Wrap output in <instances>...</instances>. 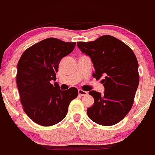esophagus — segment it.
<instances>
[{"mask_svg": "<svg viewBox=\"0 0 155 155\" xmlns=\"http://www.w3.org/2000/svg\"><path fill=\"white\" fill-rule=\"evenodd\" d=\"M78 92H79V96H86V95H87V92L82 91V90H79V91Z\"/></svg>", "mask_w": 155, "mask_h": 155, "instance_id": "obj_1", "label": "esophagus"}]
</instances>
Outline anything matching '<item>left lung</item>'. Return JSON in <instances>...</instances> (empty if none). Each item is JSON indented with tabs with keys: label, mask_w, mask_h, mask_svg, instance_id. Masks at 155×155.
<instances>
[{
	"label": "left lung",
	"mask_w": 155,
	"mask_h": 155,
	"mask_svg": "<svg viewBox=\"0 0 155 155\" xmlns=\"http://www.w3.org/2000/svg\"><path fill=\"white\" fill-rule=\"evenodd\" d=\"M77 46L91 59L93 77H104L103 94L89 92L94 104L87 110L88 117L100 125L116 124L130 112L138 87V62L135 54L128 45L110 35L95 41L78 42Z\"/></svg>",
	"instance_id": "8db88e82"
}]
</instances>
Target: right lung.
Returning <instances> with one entry per match:
<instances>
[{
    "instance_id": "obj_1",
    "label": "right lung",
    "mask_w": 155,
    "mask_h": 155,
    "mask_svg": "<svg viewBox=\"0 0 155 155\" xmlns=\"http://www.w3.org/2000/svg\"><path fill=\"white\" fill-rule=\"evenodd\" d=\"M76 42L47 38L23 52L18 63L17 85L25 113L34 122L44 127L58 124L66 116L78 90L59 89L56 73L63 57L74 51Z\"/></svg>"
}]
</instances>
